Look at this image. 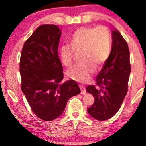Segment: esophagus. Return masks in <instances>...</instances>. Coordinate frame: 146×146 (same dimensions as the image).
<instances>
[{
  "label": "esophagus",
  "instance_id": "1",
  "mask_svg": "<svg viewBox=\"0 0 146 146\" xmlns=\"http://www.w3.org/2000/svg\"><path fill=\"white\" fill-rule=\"evenodd\" d=\"M80 88L81 90V94L82 95H85L86 93V90H85V88L83 86V85H80Z\"/></svg>",
  "mask_w": 146,
  "mask_h": 146
}]
</instances>
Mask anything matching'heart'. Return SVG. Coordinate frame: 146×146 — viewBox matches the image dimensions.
<instances>
[{
	"label": "heart",
	"instance_id": "heart-1",
	"mask_svg": "<svg viewBox=\"0 0 146 146\" xmlns=\"http://www.w3.org/2000/svg\"><path fill=\"white\" fill-rule=\"evenodd\" d=\"M111 37L108 29L103 26L81 27L72 36L70 45L65 44L60 49V58L65 66L73 64L74 51L81 53L83 63L75 65L69 69L67 75L79 82H87L95 70L108 59L111 53Z\"/></svg>",
	"mask_w": 146,
	"mask_h": 146
}]
</instances>
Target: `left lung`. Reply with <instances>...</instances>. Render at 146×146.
I'll return each instance as SVG.
<instances>
[{"label": "left lung", "mask_w": 146, "mask_h": 146, "mask_svg": "<svg viewBox=\"0 0 146 146\" xmlns=\"http://www.w3.org/2000/svg\"><path fill=\"white\" fill-rule=\"evenodd\" d=\"M111 38L110 55L95 80L98 88L94 85L86 88L87 92L95 98L88 112L98 121L107 120L117 114L128 90L131 73L129 46L116 28L111 30Z\"/></svg>", "instance_id": "obj_1"}]
</instances>
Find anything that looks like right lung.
<instances>
[{"mask_svg": "<svg viewBox=\"0 0 146 146\" xmlns=\"http://www.w3.org/2000/svg\"><path fill=\"white\" fill-rule=\"evenodd\" d=\"M61 30L43 25L23 46L20 61L21 89L32 111L42 120H54L64 112L71 97L80 93L73 80L61 82L63 67L58 54Z\"/></svg>", "mask_w": 146, "mask_h": 146, "instance_id": "1", "label": "right lung"}]
</instances>
